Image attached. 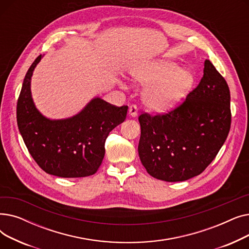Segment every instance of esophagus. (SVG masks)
<instances>
[{
  "mask_svg": "<svg viewBox=\"0 0 249 249\" xmlns=\"http://www.w3.org/2000/svg\"><path fill=\"white\" fill-rule=\"evenodd\" d=\"M137 114H138V108L135 106V105H131V106L129 107V116L135 118Z\"/></svg>",
  "mask_w": 249,
  "mask_h": 249,
  "instance_id": "1",
  "label": "esophagus"
}]
</instances>
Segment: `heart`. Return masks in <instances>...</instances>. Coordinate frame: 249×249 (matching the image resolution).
I'll return each instance as SVG.
<instances>
[{"label":"heart","mask_w":249,"mask_h":249,"mask_svg":"<svg viewBox=\"0 0 249 249\" xmlns=\"http://www.w3.org/2000/svg\"><path fill=\"white\" fill-rule=\"evenodd\" d=\"M131 80L146 85L142 91L145 106L158 113L174 109L192 90L195 74L190 69H179L171 60H155L133 68L130 71Z\"/></svg>","instance_id":"1"}]
</instances>
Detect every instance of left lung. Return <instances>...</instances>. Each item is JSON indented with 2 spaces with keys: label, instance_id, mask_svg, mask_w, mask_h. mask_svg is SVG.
<instances>
[{
  "label": "left lung",
  "instance_id": "left-lung-1",
  "mask_svg": "<svg viewBox=\"0 0 249 249\" xmlns=\"http://www.w3.org/2000/svg\"><path fill=\"white\" fill-rule=\"evenodd\" d=\"M140 160L147 173L165 181H184L203 173L228 136L230 90L210 60L186 101L165 115L139 116Z\"/></svg>",
  "mask_w": 249,
  "mask_h": 249
}]
</instances>
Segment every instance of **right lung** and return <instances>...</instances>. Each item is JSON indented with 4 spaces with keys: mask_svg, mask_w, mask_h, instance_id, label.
I'll return each instance as SVG.
<instances>
[{
    "mask_svg": "<svg viewBox=\"0 0 249 249\" xmlns=\"http://www.w3.org/2000/svg\"><path fill=\"white\" fill-rule=\"evenodd\" d=\"M43 55L32 63L23 81L17 103L21 136L37 164L59 178H84L97 173L105 155V140L124 122L128 106L115 107L100 97L91 99L75 115L50 119L32 98L31 78Z\"/></svg>",
    "mask_w": 249,
    "mask_h": 249,
    "instance_id": "obj_1",
    "label": "right lung"
}]
</instances>
